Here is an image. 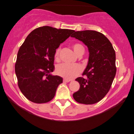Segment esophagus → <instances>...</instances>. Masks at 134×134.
<instances>
[{
    "instance_id": "obj_1",
    "label": "esophagus",
    "mask_w": 134,
    "mask_h": 134,
    "mask_svg": "<svg viewBox=\"0 0 134 134\" xmlns=\"http://www.w3.org/2000/svg\"><path fill=\"white\" fill-rule=\"evenodd\" d=\"M63 81L64 83H68V82H69V81H71V80H67V79H63Z\"/></svg>"
}]
</instances>
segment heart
<instances>
[{
	"label": "heart",
	"mask_w": 134,
	"mask_h": 134,
	"mask_svg": "<svg viewBox=\"0 0 134 134\" xmlns=\"http://www.w3.org/2000/svg\"><path fill=\"white\" fill-rule=\"evenodd\" d=\"M72 48L77 55H79L81 53L84 52L83 46L79 43H74L72 45ZM60 52V49L58 48L54 53V57L56 60L59 59ZM81 71H82V69H81V66L78 64L69 65L62 63V64L58 65L56 68V74L60 76L67 79V80H72V79L76 78L81 73Z\"/></svg>",
	"instance_id": "heart-1"
}]
</instances>
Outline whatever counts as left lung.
I'll return each mask as SVG.
<instances>
[{"label":"left lung","instance_id":"left-lung-1","mask_svg":"<svg viewBox=\"0 0 134 134\" xmlns=\"http://www.w3.org/2000/svg\"><path fill=\"white\" fill-rule=\"evenodd\" d=\"M87 46L89 57L83 75L76 79L80 89L73 94L78 103L92 105L106 96L116 73L115 53L109 40L99 32L92 30L74 31L71 35Z\"/></svg>","mask_w":134,"mask_h":134}]
</instances>
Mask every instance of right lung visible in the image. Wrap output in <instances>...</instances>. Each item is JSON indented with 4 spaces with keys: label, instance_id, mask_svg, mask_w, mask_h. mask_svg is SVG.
<instances>
[{
    "label": "right lung",
    "instance_id": "obj_1",
    "mask_svg": "<svg viewBox=\"0 0 134 134\" xmlns=\"http://www.w3.org/2000/svg\"><path fill=\"white\" fill-rule=\"evenodd\" d=\"M74 30L43 26L34 29L20 47L15 63L18 85L27 99L45 103L53 99L63 79L53 76L56 49Z\"/></svg>",
    "mask_w": 134,
    "mask_h": 134
}]
</instances>
